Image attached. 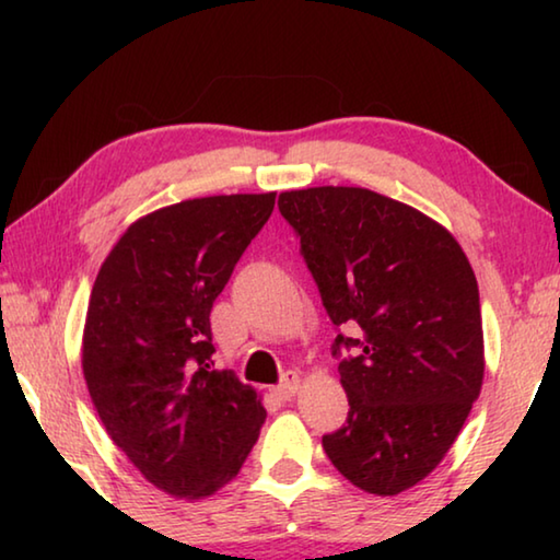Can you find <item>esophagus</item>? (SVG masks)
Here are the masks:
<instances>
[{"mask_svg":"<svg viewBox=\"0 0 560 560\" xmlns=\"http://www.w3.org/2000/svg\"><path fill=\"white\" fill-rule=\"evenodd\" d=\"M299 387H301V377L296 373H287V375H283L281 385H277V390H273V393H277L279 400H289V397L296 395Z\"/></svg>","mask_w":560,"mask_h":560,"instance_id":"esophagus-1","label":"esophagus"}]
</instances>
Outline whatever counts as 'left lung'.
I'll return each instance as SVG.
<instances>
[{
	"label": "left lung",
	"mask_w": 560,
	"mask_h": 560,
	"mask_svg": "<svg viewBox=\"0 0 560 560\" xmlns=\"http://www.w3.org/2000/svg\"><path fill=\"white\" fill-rule=\"evenodd\" d=\"M338 334L346 424L324 450L348 481L377 497L415 487L457 440L485 381L477 277L442 224L363 187L279 195Z\"/></svg>",
	"instance_id": "1"
}]
</instances>
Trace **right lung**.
<instances>
[{"label": "right lung", "instance_id": "add662e5", "mask_svg": "<svg viewBox=\"0 0 560 560\" xmlns=\"http://www.w3.org/2000/svg\"><path fill=\"white\" fill-rule=\"evenodd\" d=\"M277 192L217 195L132 222L103 261L83 328V377L103 428L143 477L202 499L240 474L267 420L214 371L210 314Z\"/></svg>", "mask_w": 560, "mask_h": 560}]
</instances>
